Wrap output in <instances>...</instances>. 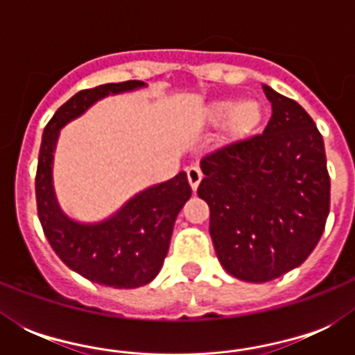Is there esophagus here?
Listing matches in <instances>:
<instances>
[{
    "label": "esophagus",
    "mask_w": 355,
    "mask_h": 355,
    "mask_svg": "<svg viewBox=\"0 0 355 355\" xmlns=\"http://www.w3.org/2000/svg\"><path fill=\"white\" fill-rule=\"evenodd\" d=\"M186 175H188L189 186H191V189H193V191H195V189L199 188L200 180H202V171H200L199 167L191 166V167H188V171H186Z\"/></svg>",
    "instance_id": "obj_1"
}]
</instances>
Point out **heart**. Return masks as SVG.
I'll list each match as a JSON object with an SVG mask.
<instances>
[{
	"mask_svg": "<svg viewBox=\"0 0 355 355\" xmlns=\"http://www.w3.org/2000/svg\"><path fill=\"white\" fill-rule=\"evenodd\" d=\"M205 119L208 123L225 121L228 138L241 139L258 128L263 119V107L256 99H243L239 103L234 99H219L206 107Z\"/></svg>",
	"mask_w": 355,
	"mask_h": 355,
	"instance_id": "obj_1",
	"label": "heart"
}]
</instances>
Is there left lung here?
<instances>
[{"instance_id": "1", "label": "left lung", "mask_w": 355, "mask_h": 355, "mask_svg": "<svg viewBox=\"0 0 355 355\" xmlns=\"http://www.w3.org/2000/svg\"><path fill=\"white\" fill-rule=\"evenodd\" d=\"M272 105L261 134L202 156L197 193L210 206L221 265L269 282L306 261L330 214V175L319 128L297 101L263 86Z\"/></svg>"}]
</instances>
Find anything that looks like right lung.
<instances>
[{
	"instance_id": "add662e5",
	"label": "right lung",
	"mask_w": 355,
	"mask_h": 355,
	"mask_svg": "<svg viewBox=\"0 0 355 355\" xmlns=\"http://www.w3.org/2000/svg\"><path fill=\"white\" fill-rule=\"evenodd\" d=\"M141 80L110 83L80 90L58 108L44 128L36 167V206L42 228L57 256L88 280L116 289L149 284L169 250L173 225L191 197L186 173L145 189L108 221L79 225L64 216L51 184L53 150L58 130L108 94L134 90Z\"/></svg>"
}]
</instances>
